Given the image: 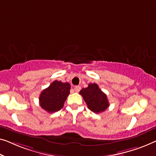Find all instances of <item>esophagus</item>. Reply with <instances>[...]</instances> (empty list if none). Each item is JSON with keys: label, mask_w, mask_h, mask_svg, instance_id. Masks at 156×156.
<instances>
[{"label": "esophagus", "mask_w": 156, "mask_h": 156, "mask_svg": "<svg viewBox=\"0 0 156 156\" xmlns=\"http://www.w3.org/2000/svg\"><path fill=\"white\" fill-rule=\"evenodd\" d=\"M80 89H81V87H80V86H76L75 87H74V90H75V92H79L80 90Z\"/></svg>", "instance_id": "esophagus-1"}]
</instances>
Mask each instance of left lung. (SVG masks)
<instances>
[{
	"mask_svg": "<svg viewBox=\"0 0 156 156\" xmlns=\"http://www.w3.org/2000/svg\"><path fill=\"white\" fill-rule=\"evenodd\" d=\"M79 93L82 95L88 108L92 112H103L109 106L106 94L101 91L96 83H90L87 87L83 88Z\"/></svg>",
	"mask_w": 156,
	"mask_h": 156,
	"instance_id": "8db88e82",
	"label": "left lung"
}]
</instances>
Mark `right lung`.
<instances>
[{
    "label": "right lung",
    "mask_w": 156,
    "mask_h": 156,
    "mask_svg": "<svg viewBox=\"0 0 156 156\" xmlns=\"http://www.w3.org/2000/svg\"><path fill=\"white\" fill-rule=\"evenodd\" d=\"M71 85L69 83L55 80L39 97L40 106L49 113H54L63 108L67 97L70 94Z\"/></svg>",
    "instance_id": "1"
}]
</instances>
